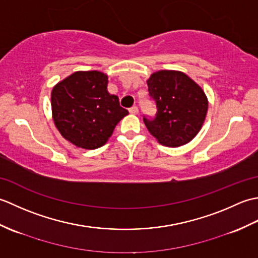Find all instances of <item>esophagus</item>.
Wrapping results in <instances>:
<instances>
[{"label":"esophagus","instance_id":"34e87169","mask_svg":"<svg viewBox=\"0 0 258 258\" xmlns=\"http://www.w3.org/2000/svg\"><path fill=\"white\" fill-rule=\"evenodd\" d=\"M128 111H130L131 114L136 115V114L139 113V107H138V106H133V107H131V108L128 109Z\"/></svg>","mask_w":258,"mask_h":258}]
</instances>
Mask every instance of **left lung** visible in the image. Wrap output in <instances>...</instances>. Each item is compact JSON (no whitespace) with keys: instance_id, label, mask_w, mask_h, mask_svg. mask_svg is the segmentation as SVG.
<instances>
[{"instance_id":"8db88e82","label":"left lung","mask_w":258,"mask_h":258,"mask_svg":"<svg viewBox=\"0 0 258 258\" xmlns=\"http://www.w3.org/2000/svg\"><path fill=\"white\" fill-rule=\"evenodd\" d=\"M146 83L157 107L154 119L143 118L149 132L167 147L189 143L201 131L208 108L202 87L188 75L172 70L153 73Z\"/></svg>"}]
</instances>
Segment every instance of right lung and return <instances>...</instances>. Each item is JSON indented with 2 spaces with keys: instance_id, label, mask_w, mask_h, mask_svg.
I'll list each match as a JSON object with an SVG mask.
<instances>
[{
  "instance_id": "1",
  "label": "right lung",
  "mask_w": 258,
  "mask_h": 258,
  "mask_svg": "<svg viewBox=\"0 0 258 258\" xmlns=\"http://www.w3.org/2000/svg\"><path fill=\"white\" fill-rule=\"evenodd\" d=\"M108 78L100 71H79L58 82L51 93L52 116L58 132L85 150L103 146L115 126L128 114L107 91Z\"/></svg>"
}]
</instances>
